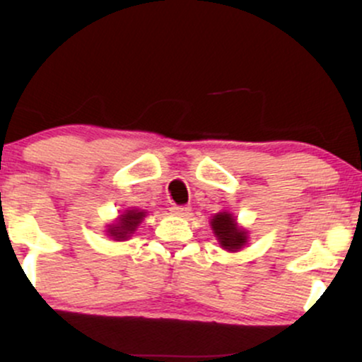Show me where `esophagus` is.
I'll use <instances>...</instances> for the list:
<instances>
[{
    "instance_id": "esophagus-1",
    "label": "esophagus",
    "mask_w": 362,
    "mask_h": 362,
    "mask_svg": "<svg viewBox=\"0 0 362 362\" xmlns=\"http://www.w3.org/2000/svg\"><path fill=\"white\" fill-rule=\"evenodd\" d=\"M190 207L189 206H173L172 207V213L177 216H189L190 214Z\"/></svg>"
}]
</instances>
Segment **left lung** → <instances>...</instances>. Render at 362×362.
<instances>
[{"label":"left lung","mask_w":362,"mask_h":362,"mask_svg":"<svg viewBox=\"0 0 362 362\" xmlns=\"http://www.w3.org/2000/svg\"><path fill=\"white\" fill-rule=\"evenodd\" d=\"M211 226H213L214 235L218 236L221 247L226 248L230 252H236L238 248H242L245 243H247V235H245L243 230H240L236 226L233 216L228 213H219L216 214L211 221Z\"/></svg>","instance_id":"8db88e82"}]
</instances>
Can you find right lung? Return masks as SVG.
Listing matches in <instances>:
<instances>
[{"label":"right lung","mask_w":362,"mask_h":362,"mask_svg":"<svg viewBox=\"0 0 362 362\" xmlns=\"http://www.w3.org/2000/svg\"><path fill=\"white\" fill-rule=\"evenodd\" d=\"M143 218H144L143 211H136V209L127 211L126 214H120L119 223L109 230L110 235L117 240L127 238L129 235L134 233L136 228H138V224L143 221Z\"/></svg>","instance_id":"right-lung-1"}]
</instances>
